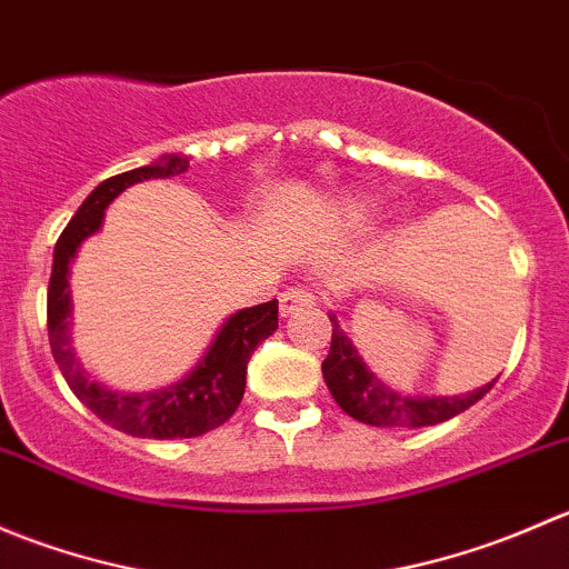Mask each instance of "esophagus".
Segmentation results:
<instances>
[{"mask_svg":"<svg viewBox=\"0 0 569 569\" xmlns=\"http://www.w3.org/2000/svg\"><path fill=\"white\" fill-rule=\"evenodd\" d=\"M313 300H317V291L308 289V286H289V289L280 295V317L302 311V308L313 306Z\"/></svg>","mask_w":569,"mask_h":569,"instance_id":"obj_1","label":"esophagus"}]
</instances>
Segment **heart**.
Listing matches in <instances>:
<instances>
[{
    "label": "heart",
    "mask_w": 569,
    "mask_h": 569,
    "mask_svg": "<svg viewBox=\"0 0 569 569\" xmlns=\"http://www.w3.org/2000/svg\"><path fill=\"white\" fill-rule=\"evenodd\" d=\"M349 211H352V214H366V211H369V206L358 203V200H355V203H349Z\"/></svg>",
    "instance_id": "b5f03b06"
}]
</instances>
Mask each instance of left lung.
<instances>
[{
    "mask_svg": "<svg viewBox=\"0 0 569 569\" xmlns=\"http://www.w3.org/2000/svg\"><path fill=\"white\" fill-rule=\"evenodd\" d=\"M332 321V341L330 352H327L325 363H321V375H325L327 388H330L332 399L341 407L347 416L358 418V421L369 423V427H435L449 418L460 416L470 405L481 399L490 386L479 388L473 393L455 396V399H427V396H401L386 382L377 380L369 369L363 366V358L358 349L352 347L343 330L338 327L336 317Z\"/></svg>",
    "mask_w": 569,
    "mask_h": 569,
    "instance_id": "1",
    "label": "left lung"
}]
</instances>
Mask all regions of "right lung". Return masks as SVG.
I'll return each instance as SVG.
<instances>
[{"label": "right lung", "instance_id": "add662e5", "mask_svg": "<svg viewBox=\"0 0 569 569\" xmlns=\"http://www.w3.org/2000/svg\"><path fill=\"white\" fill-rule=\"evenodd\" d=\"M187 168L189 159L164 157L159 164H148V168H137L101 181L88 194V200L79 206L66 231L60 233L54 248V263H51L49 297H46V327H49L51 355H54L68 388L77 393V399L84 407H90L109 427L126 435H137V438H198L209 429L222 427L237 412L244 396L250 355L256 352L263 338L278 330V300L233 313L217 332L214 343L209 347L206 358L194 366L192 375L159 393L126 396L107 391L99 382H90V377L73 358L71 347H68V317H71L68 263L77 256V248L82 244V239L99 231L109 200L118 198L126 187L146 181V178L181 176Z\"/></svg>", "mask_w": 569, "mask_h": 569}]
</instances>
